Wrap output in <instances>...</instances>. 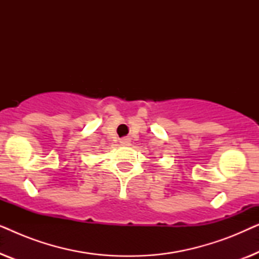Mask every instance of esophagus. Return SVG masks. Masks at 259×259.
Returning a JSON list of instances; mask_svg holds the SVG:
<instances>
[{
	"label": "esophagus",
	"mask_w": 259,
	"mask_h": 259,
	"mask_svg": "<svg viewBox=\"0 0 259 259\" xmlns=\"http://www.w3.org/2000/svg\"><path fill=\"white\" fill-rule=\"evenodd\" d=\"M120 144L123 145V146H130L131 139H130V138H122V139L120 140Z\"/></svg>",
	"instance_id": "esophagus-1"
}]
</instances>
